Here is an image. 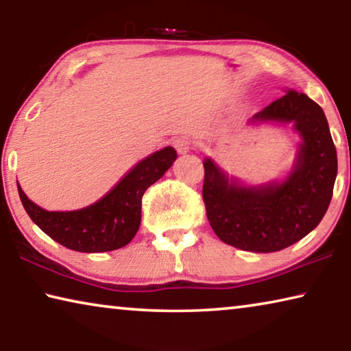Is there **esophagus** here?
<instances>
[{"label": "esophagus", "mask_w": 351, "mask_h": 351, "mask_svg": "<svg viewBox=\"0 0 351 351\" xmlns=\"http://www.w3.org/2000/svg\"><path fill=\"white\" fill-rule=\"evenodd\" d=\"M173 147L180 154H186L190 152V148H192V141H190L187 136H180V138H176L173 141Z\"/></svg>", "instance_id": "obj_1"}]
</instances>
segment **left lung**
Returning <instances> with one entry per match:
<instances>
[{"instance_id":"1","label":"left lung","mask_w":351,"mask_h":351,"mask_svg":"<svg viewBox=\"0 0 351 351\" xmlns=\"http://www.w3.org/2000/svg\"><path fill=\"white\" fill-rule=\"evenodd\" d=\"M294 123L302 144L282 182L247 187L204 159L203 199L213 232L251 252H276L304 239L324 218L337 175V154L324 110L306 94L288 90L249 123Z\"/></svg>"}]
</instances>
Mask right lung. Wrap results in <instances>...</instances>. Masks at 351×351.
<instances>
[{
	"instance_id": "add662e5",
	"label": "right lung",
	"mask_w": 351,
	"mask_h": 351,
	"mask_svg": "<svg viewBox=\"0 0 351 351\" xmlns=\"http://www.w3.org/2000/svg\"><path fill=\"white\" fill-rule=\"evenodd\" d=\"M178 154L165 147L142 159L97 203L79 210L49 212L19 193L32 221L62 246L77 252H106L132 241L141 224V204L145 190L156 182Z\"/></svg>"
}]
</instances>
